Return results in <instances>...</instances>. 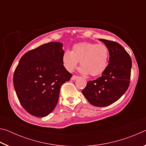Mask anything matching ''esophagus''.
<instances>
[{
    "label": "esophagus",
    "instance_id": "obj_1",
    "mask_svg": "<svg viewBox=\"0 0 146 146\" xmlns=\"http://www.w3.org/2000/svg\"><path fill=\"white\" fill-rule=\"evenodd\" d=\"M78 78V76L77 75H73L72 76V77H71V80H76V78Z\"/></svg>",
    "mask_w": 146,
    "mask_h": 146
}]
</instances>
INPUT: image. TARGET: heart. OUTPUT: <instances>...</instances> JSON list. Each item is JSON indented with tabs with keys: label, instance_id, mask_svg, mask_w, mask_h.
<instances>
[{
	"label": "heart",
	"instance_id": "1",
	"mask_svg": "<svg viewBox=\"0 0 146 146\" xmlns=\"http://www.w3.org/2000/svg\"><path fill=\"white\" fill-rule=\"evenodd\" d=\"M109 56V49L105 44L81 42L75 44L71 51L64 53L62 63L66 70L71 72L80 61V72L95 76L106 70Z\"/></svg>",
	"mask_w": 146,
	"mask_h": 146
}]
</instances>
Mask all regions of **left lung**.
Instances as JSON below:
<instances>
[{
	"label": "left lung",
	"mask_w": 146,
	"mask_h": 146,
	"mask_svg": "<svg viewBox=\"0 0 146 146\" xmlns=\"http://www.w3.org/2000/svg\"><path fill=\"white\" fill-rule=\"evenodd\" d=\"M99 40L109 49V64L101 76L88 81L82 92L91 104L106 107L117 101L129 88L132 60L120 44L106 39Z\"/></svg>",
	"instance_id": "obj_1"
}]
</instances>
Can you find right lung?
<instances>
[{
    "label": "right lung",
    "mask_w": 146,
    "mask_h": 146,
    "mask_svg": "<svg viewBox=\"0 0 146 146\" xmlns=\"http://www.w3.org/2000/svg\"><path fill=\"white\" fill-rule=\"evenodd\" d=\"M62 44L51 42L26 52L13 75V85L21 106L27 112L44 117L57 104L62 85L72 74L62 63Z\"/></svg>",
    "instance_id": "obj_1"
}]
</instances>
